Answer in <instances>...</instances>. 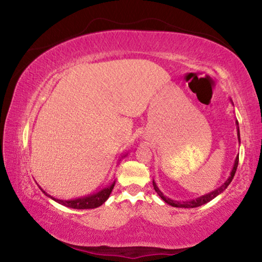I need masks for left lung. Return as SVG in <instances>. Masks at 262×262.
I'll list each match as a JSON object with an SVG mask.
<instances>
[{"instance_id": "left-lung-1", "label": "left lung", "mask_w": 262, "mask_h": 262, "mask_svg": "<svg viewBox=\"0 0 262 262\" xmlns=\"http://www.w3.org/2000/svg\"><path fill=\"white\" fill-rule=\"evenodd\" d=\"M230 101H231V104L233 105L232 100L230 99ZM236 125H237V136H238V141L239 143H241V134H239V127H238V121H236ZM238 161H239V156L236 157V159H234V163H233V166H232V170L231 172H230V176L229 178L224 181L223 184H222L219 188H216L212 190V192L208 193V194H205V195H201V196H199L196 199H192V200H185V201H178V200H173V199L168 198L166 196V195H164V193L161 190V188L158 187V185L156 184V181L152 180V185H154V189L156 190L157 194L159 195L163 199V201H165L167 205H170L172 207H177V208H196V207H200L202 205H206V203H208L209 201H211L212 199H215L217 195H220L221 193H223L225 189H227L228 186L230 185V183H231L233 177H234V173H236L237 171V166H238Z\"/></svg>"}]
</instances>
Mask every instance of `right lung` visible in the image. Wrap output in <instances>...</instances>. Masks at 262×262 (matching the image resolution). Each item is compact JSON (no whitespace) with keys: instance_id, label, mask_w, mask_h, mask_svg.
Here are the masks:
<instances>
[{"instance_id":"add662e5","label":"right lung","mask_w":262,"mask_h":262,"mask_svg":"<svg viewBox=\"0 0 262 262\" xmlns=\"http://www.w3.org/2000/svg\"><path fill=\"white\" fill-rule=\"evenodd\" d=\"M126 156H127V154L122 155L121 158H125ZM114 185H115V180H113L112 184L107 185L103 189L98 190V192L88 195V196L74 199V200H60V199H56L54 196H52L51 194L46 193L45 190L40 187V186H39V188L42 190V193L45 194L47 198L52 199V200H54L55 202L60 203V205H62V206H66L68 208H74V209H94V208L99 207L103 205V203H105V201L110 198V194L112 193Z\"/></svg>"}]
</instances>
